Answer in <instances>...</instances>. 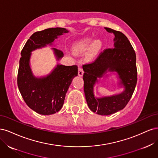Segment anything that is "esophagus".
<instances>
[{"label":"esophagus","mask_w":158,"mask_h":158,"mask_svg":"<svg viewBox=\"0 0 158 158\" xmlns=\"http://www.w3.org/2000/svg\"><path fill=\"white\" fill-rule=\"evenodd\" d=\"M84 72L82 70V69H81V68L78 69V76H82L83 74H84Z\"/></svg>","instance_id":"esophagus-1"}]
</instances>
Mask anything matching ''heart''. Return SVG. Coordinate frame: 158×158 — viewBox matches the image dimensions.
I'll list each match as a JSON object with an SVG mask.
<instances>
[{
	"label": "heart",
	"instance_id": "1",
	"mask_svg": "<svg viewBox=\"0 0 158 158\" xmlns=\"http://www.w3.org/2000/svg\"><path fill=\"white\" fill-rule=\"evenodd\" d=\"M102 48V43L100 40H95L90 37L81 40L74 44L73 51L76 54L80 55L86 52V59L88 60H93L98 55Z\"/></svg>",
	"mask_w": 158,
	"mask_h": 158
}]
</instances>
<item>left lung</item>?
Segmentation results:
<instances>
[{
	"mask_svg": "<svg viewBox=\"0 0 158 158\" xmlns=\"http://www.w3.org/2000/svg\"><path fill=\"white\" fill-rule=\"evenodd\" d=\"M105 29L114 35L113 48L105 50L94 63L83 65V80L85 100L91 111L109 115L124 109L132 97L137 82L136 57L130 41L123 33L109 27ZM109 72L116 74L118 87L123 90L112 96L95 97L94 85L100 78L108 77Z\"/></svg>",
	"mask_w": 158,
	"mask_h": 158,
	"instance_id": "obj_1",
	"label": "left lung"
}]
</instances>
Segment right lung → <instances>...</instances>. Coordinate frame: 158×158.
<instances>
[{"label": "right lung", "mask_w": 158, "mask_h": 158, "mask_svg": "<svg viewBox=\"0 0 158 158\" xmlns=\"http://www.w3.org/2000/svg\"><path fill=\"white\" fill-rule=\"evenodd\" d=\"M63 27L48 28L37 31L27 41L21 52L18 73V87L27 106L36 113L48 115L63 107L66 94L73 78L78 76V66L57 64L49 74L37 77L30 65L31 52L47 45H53L55 40L68 33ZM57 61L64 54L58 49H51Z\"/></svg>", "instance_id": "obj_1"}]
</instances>
